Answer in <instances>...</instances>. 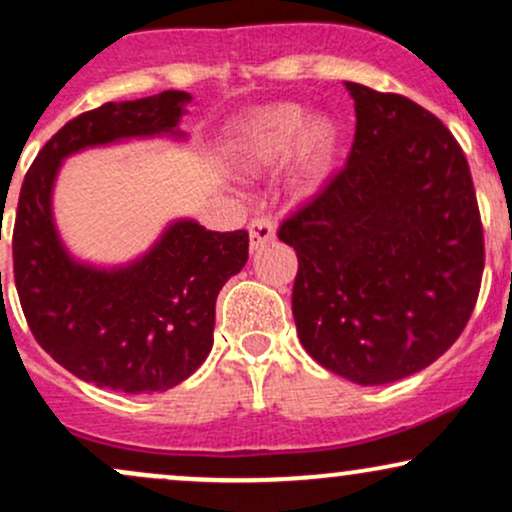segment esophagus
Here are the masks:
<instances>
[{
  "instance_id": "esophagus-1",
  "label": "esophagus",
  "mask_w": 512,
  "mask_h": 512,
  "mask_svg": "<svg viewBox=\"0 0 512 512\" xmlns=\"http://www.w3.org/2000/svg\"><path fill=\"white\" fill-rule=\"evenodd\" d=\"M250 250H260L264 248L267 243H272L274 236H276V228H274V221L272 219H255L250 223Z\"/></svg>"
}]
</instances>
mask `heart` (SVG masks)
<instances>
[{
	"label": "heart",
	"instance_id": "b5f03b06",
	"mask_svg": "<svg viewBox=\"0 0 512 512\" xmlns=\"http://www.w3.org/2000/svg\"><path fill=\"white\" fill-rule=\"evenodd\" d=\"M233 161L243 173H272L293 161L303 190L327 178L339 154V125L332 115L298 103H274L255 110L233 129Z\"/></svg>",
	"mask_w": 512,
	"mask_h": 512
}]
</instances>
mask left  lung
I'll return each instance as SVG.
<instances>
[{
  "label": "left lung",
  "instance_id": "obj_1",
  "mask_svg": "<svg viewBox=\"0 0 512 512\" xmlns=\"http://www.w3.org/2000/svg\"><path fill=\"white\" fill-rule=\"evenodd\" d=\"M346 166L279 228L298 274L303 349L356 385L431 366L460 337L484 272L472 175L448 127L414 101L344 81Z\"/></svg>",
  "mask_w": 512,
  "mask_h": 512
}]
</instances>
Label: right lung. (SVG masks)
I'll use <instances>...</instances> for the list:
<instances>
[{
    "instance_id": "right-lung-1",
    "label": "right lung",
    "mask_w": 512,
    "mask_h": 512,
    "mask_svg": "<svg viewBox=\"0 0 512 512\" xmlns=\"http://www.w3.org/2000/svg\"><path fill=\"white\" fill-rule=\"evenodd\" d=\"M190 103V93L163 91L88 110L40 149L21 185L11 248L23 315L60 366L96 387L151 395L190 378L214 344L216 296L248 262V233L187 216L122 264L81 260L57 228L52 197L69 156L134 139L187 142Z\"/></svg>"
}]
</instances>
